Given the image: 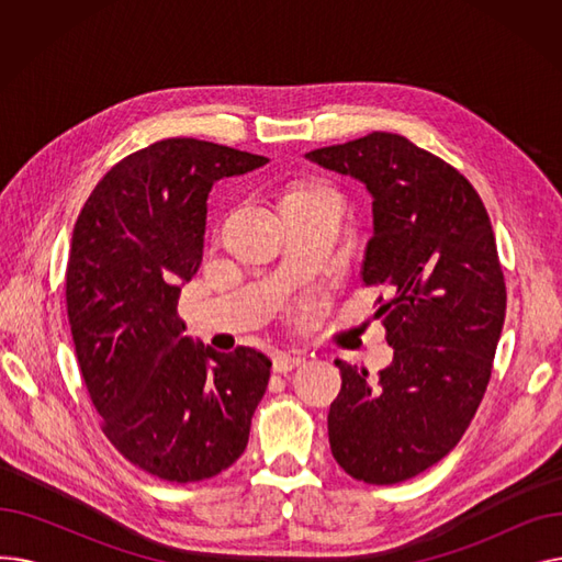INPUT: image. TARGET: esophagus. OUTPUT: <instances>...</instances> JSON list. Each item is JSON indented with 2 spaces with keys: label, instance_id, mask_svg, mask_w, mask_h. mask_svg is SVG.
<instances>
[{
  "label": "esophagus",
  "instance_id": "obj_1",
  "mask_svg": "<svg viewBox=\"0 0 562 562\" xmlns=\"http://www.w3.org/2000/svg\"><path fill=\"white\" fill-rule=\"evenodd\" d=\"M305 362V356L303 352H296V350H280L273 356V371L278 373H286L291 369H296Z\"/></svg>",
  "mask_w": 562,
  "mask_h": 562
}]
</instances>
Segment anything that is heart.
<instances>
[{"instance_id": "obj_1", "label": "heart", "mask_w": 562, "mask_h": 562, "mask_svg": "<svg viewBox=\"0 0 562 562\" xmlns=\"http://www.w3.org/2000/svg\"><path fill=\"white\" fill-rule=\"evenodd\" d=\"M307 191H326V189H299V191H293V193H307Z\"/></svg>"}]
</instances>
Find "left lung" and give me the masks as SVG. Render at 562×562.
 I'll use <instances>...</instances> for the list:
<instances>
[{
	"instance_id": "1",
	"label": "left lung",
	"mask_w": 562,
	"mask_h": 562,
	"mask_svg": "<svg viewBox=\"0 0 562 562\" xmlns=\"http://www.w3.org/2000/svg\"><path fill=\"white\" fill-rule=\"evenodd\" d=\"M305 159L362 182L373 200L362 280L392 296L375 316L394 360L375 387L367 371L335 362L328 437L346 474L394 485L445 458L483 401L506 318L494 232L464 175L405 136L373 132Z\"/></svg>"
}]
</instances>
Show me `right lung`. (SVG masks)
<instances>
[{"mask_svg":"<svg viewBox=\"0 0 562 562\" xmlns=\"http://www.w3.org/2000/svg\"><path fill=\"white\" fill-rule=\"evenodd\" d=\"M263 164L210 140L153 143L102 177L72 229L66 303L86 390L111 445L170 483L234 464L269 385L263 352L195 344L177 316L212 187Z\"/></svg>","mask_w":562,"mask_h":562,"instance_id":"right-lung-1","label":"right lung"}]
</instances>
